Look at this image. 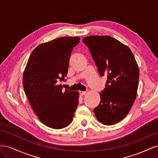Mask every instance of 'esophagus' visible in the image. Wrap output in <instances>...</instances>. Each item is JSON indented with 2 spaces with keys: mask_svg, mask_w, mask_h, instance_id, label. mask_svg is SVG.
I'll return each mask as SVG.
<instances>
[{
  "mask_svg": "<svg viewBox=\"0 0 158 158\" xmlns=\"http://www.w3.org/2000/svg\"><path fill=\"white\" fill-rule=\"evenodd\" d=\"M87 92H84V91H80V94L81 95H84L85 94H86Z\"/></svg>",
  "mask_w": 158,
  "mask_h": 158,
  "instance_id": "obj_1",
  "label": "esophagus"
}]
</instances>
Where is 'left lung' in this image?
<instances>
[{
	"label": "left lung",
	"mask_w": 158,
	"mask_h": 158,
	"mask_svg": "<svg viewBox=\"0 0 158 158\" xmlns=\"http://www.w3.org/2000/svg\"><path fill=\"white\" fill-rule=\"evenodd\" d=\"M82 41L100 76L107 77L95 115L103 125H114L127 116L136 97L139 69L135 56L127 45L110 36L85 37Z\"/></svg>",
	"instance_id": "left-lung-1"
}]
</instances>
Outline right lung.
Here are the masks:
<instances>
[{"instance_id": "add662e5", "label": "right lung", "mask_w": 158, "mask_h": 158, "mask_svg": "<svg viewBox=\"0 0 158 158\" xmlns=\"http://www.w3.org/2000/svg\"><path fill=\"white\" fill-rule=\"evenodd\" d=\"M80 37H63L38 45L28 59L23 86L31 106L46 126L60 129L71 123L78 105V92H63L69 60Z\"/></svg>"}]
</instances>
